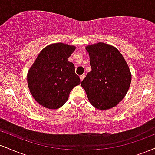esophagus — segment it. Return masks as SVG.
<instances>
[{
  "label": "esophagus",
  "instance_id": "34e87169",
  "mask_svg": "<svg viewBox=\"0 0 155 155\" xmlns=\"http://www.w3.org/2000/svg\"><path fill=\"white\" fill-rule=\"evenodd\" d=\"M79 77H80V80H81V81L84 79V75H81Z\"/></svg>",
  "mask_w": 155,
  "mask_h": 155
}]
</instances>
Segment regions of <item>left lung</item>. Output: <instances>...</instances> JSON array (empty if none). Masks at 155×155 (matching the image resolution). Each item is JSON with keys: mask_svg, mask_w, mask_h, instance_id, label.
Listing matches in <instances>:
<instances>
[{"mask_svg": "<svg viewBox=\"0 0 155 155\" xmlns=\"http://www.w3.org/2000/svg\"><path fill=\"white\" fill-rule=\"evenodd\" d=\"M91 71L81 82L94 107L106 110L114 107L128 91L130 69L123 56L111 45L100 43L88 46Z\"/></svg>", "mask_w": 155, "mask_h": 155, "instance_id": "left-lung-1", "label": "left lung"}]
</instances>
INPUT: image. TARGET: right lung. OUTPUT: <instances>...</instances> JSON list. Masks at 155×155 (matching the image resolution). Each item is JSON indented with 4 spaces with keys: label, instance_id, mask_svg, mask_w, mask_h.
<instances>
[{
    "label": "right lung",
    "instance_id": "obj_1",
    "mask_svg": "<svg viewBox=\"0 0 155 155\" xmlns=\"http://www.w3.org/2000/svg\"><path fill=\"white\" fill-rule=\"evenodd\" d=\"M74 46L58 43L42 49L28 73V84L39 104L57 109L65 104L72 89L81 80L74 63L68 60Z\"/></svg>",
    "mask_w": 155,
    "mask_h": 155
}]
</instances>
